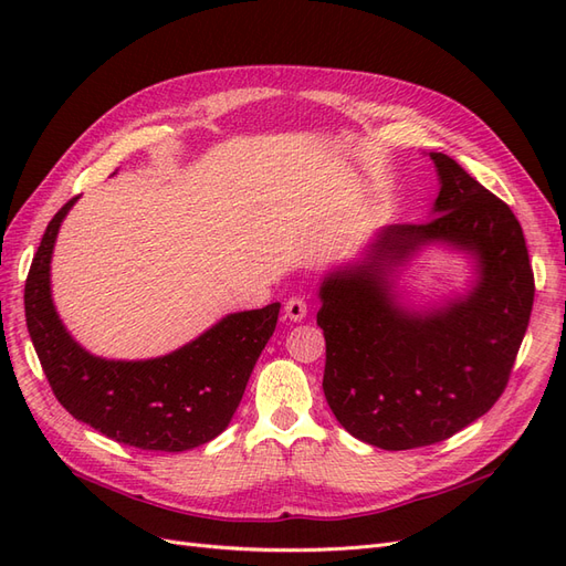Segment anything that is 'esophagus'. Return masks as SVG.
Returning <instances> with one entry per match:
<instances>
[{
    "instance_id": "1",
    "label": "esophagus",
    "mask_w": 566,
    "mask_h": 566,
    "mask_svg": "<svg viewBox=\"0 0 566 566\" xmlns=\"http://www.w3.org/2000/svg\"><path fill=\"white\" fill-rule=\"evenodd\" d=\"M283 312H285V318H290V321H295V323L304 321V316H306L304 297H290L283 306Z\"/></svg>"
}]
</instances>
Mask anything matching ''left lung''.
<instances>
[{
    "label": "left lung",
    "instance_id": "obj_1",
    "mask_svg": "<svg viewBox=\"0 0 566 566\" xmlns=\"http://www.w3.org/2000/svg\"><path fill=\"white\" fill-rule=\"evenodd\" d=\"M439 196L422 224L382 227L321 281L323 391L345 430L406 451L460 432L499 401L526 333L534 271L517 217L453 158L430 153ZM473 256L465 294L416 311L396 276L424 247Z\"/></svg>",
    "mask_w": 566,
    "mask_h": 566
}]
</instances>
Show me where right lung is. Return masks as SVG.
<instances>
[{
    "label": "right lung",
    "instance_id": "1",
    "mask_svg": "<svg viewBox=\"0 0 566 566\" xmlns=\"http://www.w3.org/2000/svg\"><path fill=\"white\" fill-rule=\"evenodd\" d=\"M75 200L49 221L25 281L28 333L51 389L73 418L127 447L167 453L202 447L229 427L281 304L229 314L158 358L94 356L65 331L51 300V254Z\"/></svg>",
    "mask_w": 566,
    "mask_h": 566
}]
</instances>
